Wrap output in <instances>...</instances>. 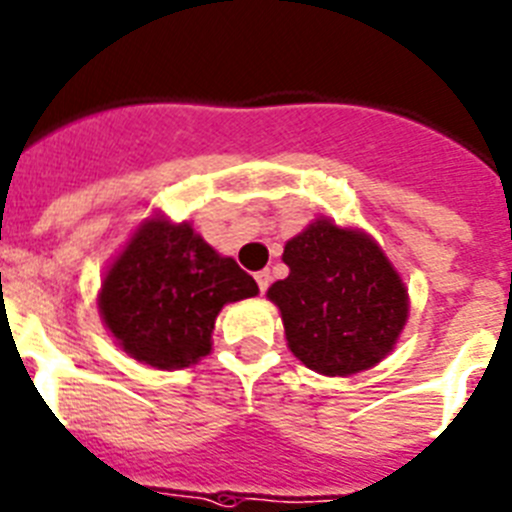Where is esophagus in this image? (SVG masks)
Wrapping results in <instances>:
<instances>
[{
	"mask_svg": "<svg viewBox=\"0 0 512 512\" xmlns=\"http://www.w3.org/2000/svg\"><path fill=\"white\" fill-rule=\"evenodd\" d=\"M256 284H259L261 294H264L266 289H269V284H271V274H269V271H259V274H256Z\"/></svg>",
	"mask_w": 512,
	"mask_h": 512,
	"instance_id": "obj_1",
	"label": "esophagus"
}]
</instances>
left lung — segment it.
<instances>
[{"label": "left lung", "mask_w": 512, "mask_h": 512, "mask_svg": "<svg viewBox=\"0 0 512 512\" xmlns=\"http://www.w3.org/2000/svg\"><path fill=\"white\" fill-rule=\"evenodd\" d=\"M281 261L289 276L266 297L279 307L299 363L348 378L393 353L409 322V289L370 233L314 218L289 238Z\"/></svg>", "instance_id": "1"}]
</instances>
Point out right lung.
<instances>
[{"label":"right lung","instance_id":"1","mask_svg":"<svg viewBox=\"0 0 512 512\" xmlns=\"http://www.w3.org/2000/svg\"><path fill=\"white\" fill-rule=\"evenodd\" d=\"M259 287L231 256H220L190 220L154 213L103 271L98 312L129 358L182 370L213 350L220 309Z\"/></svg>","mask_w":512,"mask_h":512}]
</instances>
